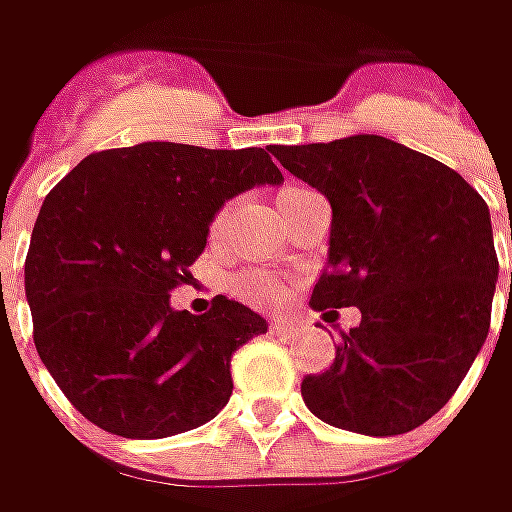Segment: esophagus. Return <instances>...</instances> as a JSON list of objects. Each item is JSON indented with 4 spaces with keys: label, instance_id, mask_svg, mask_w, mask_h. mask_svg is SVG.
<instances>
[{
    "label": "esophagus",
    "instance_id": "34e87169",
    "mask_svg": "<svg viewBox=\"0 0 512 512\" xmlns=\"http://www.w3.org/2000/svg\"><path fill=\"white\" fill-rule=\"evenodd\" d=\"M293 330H296V325H293V322H285V319H273V322H270V333H273V336H290Z\"/></svg>",
    "mask_w": 512,
    "mask_h": 512
}]
</instances>
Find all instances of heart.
<instances>
[{
	"label": "heart",
	"mask_w": 512,
	"mask_h": 512,
	"mask_svg": "<svg viewBox=\"0 0 512 512\" xmlns=\"http://www.w3.org/2000/svg\"><path fill=\"white\" fill-rule=\"evenodd\" d=\"M296 193H302V187H285V190L276 196L279 207L285 205L287 199H293ZM227 287H230V293H233L236 299H242V302H247V305L253 307L282 305L287 290L285 282H282L279 276L267 273V270H242V273H233Z\"/></svg>",
	"instance_id": "b5f03b06"
}]
</instances>
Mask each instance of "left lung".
Wrapping results in <instances>:
<instances>
[{
    "instance_id": "8db88e82",
    "label": "left lung",
    "mask_w": 512,
    "mask_h": 512,
    "mask_svg": "<svg viewBox=\"0 0 512 512\" xmlns=\"http://www.w3.org/2000/svg\"><path fill=\"white\" fill-rule=\"evenodd\" d=\"M270 153L333 207L330 267L310 305L325 319L330 306L362 310L333 364L305 376L302 399L364 436L419 427L450 402L490 330L499 259L487 202L439 159L384 136Z\"/></svg>"
}]
</instances>
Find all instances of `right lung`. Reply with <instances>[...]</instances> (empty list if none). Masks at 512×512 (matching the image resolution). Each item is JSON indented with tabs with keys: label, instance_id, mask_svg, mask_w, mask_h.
Segmentation results:
<instances>
[{
	"label": "right lung",
	"instance_id": "right-lung-1",
	"mask_svg": "<svg viewBox=\"0 0 512 512\" xmlns=\"http://www.w3.org/2000/svg\"><path fill=\"white\" fill-rule=\"evenodd\" d=\"M279 182L265 148L142 142L90 153L45 196L25 259L33 344L88 422L165 439L225 407L230 359L265 319L225 296L193 316L170 293L193 279L219 207Z\"/></svg>",
	"mask_w": 512,
	"mask_h": 512
}]
</instances>
